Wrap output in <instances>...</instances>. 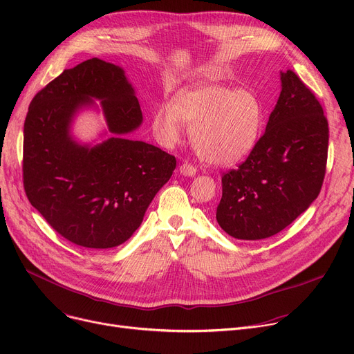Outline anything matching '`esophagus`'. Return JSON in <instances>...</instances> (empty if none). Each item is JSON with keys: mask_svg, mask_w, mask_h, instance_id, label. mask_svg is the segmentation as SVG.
Masks as SVG:
<instances>
[{"mask_svg": "<svg viewBox=\"0 0 354 354\" xmlns=\"http://www.w3.org/2000/svg\"><path fill=\"white\" fill-rule=\"evenodd\" d=\"M179 171H180V174L182 175H185V176H194L195 174H196V167L194 166V165H191V163H182L180 166H179Z\"/></svg>", "mask_w": 354, "mask_h": 354, "instance_id": "1", "label": "esophagus"}]
</instances>
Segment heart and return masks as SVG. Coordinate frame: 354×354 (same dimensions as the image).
Wrapping results in <instances>:
<instances>
[{
  "label": "heart",
  "instance_id": "heart-1",
  "mask_svg": "<svg viewBox=\"0 0 354 354\" xmlns=\"http://www.w3.org/2000/svg\"><path fill=\"white\" fill-rule=\"evenodd\" d=\"M264 107L250 90L198 84L180 90L171 107H159L152 127L163 145L180 139V122L189 124L198 156L211 165L230 166L245 158L261 132Z\"/></svg>",
  "mask_w": 354,
  "mask_h": 354
}]
</instances>
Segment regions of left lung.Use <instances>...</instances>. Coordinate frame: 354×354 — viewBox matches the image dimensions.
Wrapping results in <instances>:
<instances>
[{"mask_svg": "<svg viewBox=\"0 0 354 354\" xmlns=\"http://www.w3.org/2000/svg\"><path fill=\"white\" fill-rule=\"evenodd\" d=\"M267 129L238 169L222 175L216 221L238 239H264L288 227L319 196L327 166L328 122L292 70Z\"/></svg>", "mask_w": 354, "mask_h": 354, "instance_id": "8db88e82", "label": "left lung"}]
</instances>
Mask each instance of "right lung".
<instances>
[{
	"label": "right lung",
	"instance_id": "right-lung-1",
	"mask_svg": "<svg viewBox=\"0 0 354 354\" xmlns=\"http://www.w3.org/2000/svg\"><path fill=\"white\" fill-rule=\"evenodd\" d=\"M91 97L102 100L112 138L86 148L69 139L68 126ZM140 123L142 110L123 70L99 59L64 70L31 100L24 122V191L70 243L96 250L123 244L172 176L175 156L126 138Z\"/></svg>",
	"mask_w": 354,
	"mask_h": 354
}]
</instances>
